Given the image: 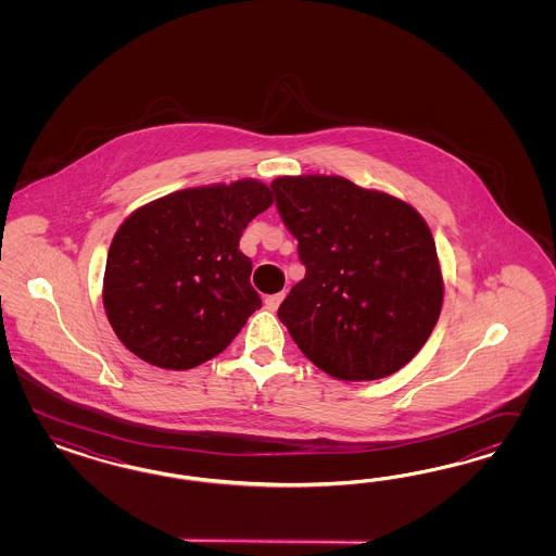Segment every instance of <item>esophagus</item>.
I'll return each mask as SVG.
<instances>
[{
	"label": "esophagus",
	"instance_id": "1",
	"mask_svg": "<svg viewBox=\"0 0 556 556\" xmlns=\"http://www.w3.org/2000/svg\"><path fill=\"white\" fill-rule=\"evenodd\" d=\"M283 298H286V291H279V293H273V295H267V300H265V305H267V309H270V312H275V309L279 307V303L283 302Z\"/></svg>",
	"mask_w": 556,
	"mask_h": 556
}]
</instances>
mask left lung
<instances>
[{
  "label": "left lung",
  "mask_w": 556,
  "mask_h": 556,
  "mask_svg": "<svg viewBox=\"0 0 556 556\" xmlns=\"http://www.w3.org/2000/svg\"><path fill=\"white\" fill-rule=\"evenodd\" d=\"M270 187L305 265L277 312L300 351L340 381H375L405 367L444 302L437 244L420 212L340 175H283Z\"/></svg>",
  "instance_id": "obj_1"
}]
</instances>
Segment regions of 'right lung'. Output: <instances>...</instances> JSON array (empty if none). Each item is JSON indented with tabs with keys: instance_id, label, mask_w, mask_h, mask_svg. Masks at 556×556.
Returning <instances> with one entry per match:
<instances>
[{
	"instance_id": "obj_1",
	"label": "right lung",
	"mask_w": 556,
	"mask_h": 556,
	"mask_svg": "<svg viewBox=\"0 0 556 556\" xmlns=\"http://www.w3.org/2000/svg\"><path fill=\"white\" fill-rule=\"evenodd\" d=\"M273 203L258 179L187 187L119 224L103 273V307L119 342L161 369L218 356L261 307L253 263L238 249Z\"/></svg>"
}]
</instances>
